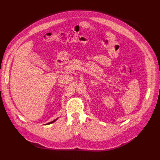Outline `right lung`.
Returning <instances> with one entry per match:
<instances>
[{"label":"right lung","instance_id":"1","mask_svg":"<svg viewBox=\"0 0 160 160\" xmlns=\"http://www.w3.org/2000/svg\"><path fill=\"white\" fill-rule=\"evenodd\" d=\"M57 119H55V120H53V121H52V122H49V123H48V124H51V123H52V122H55L56 120H57Z\"/></svg>","mask_w":160,"mask_h":160}]
</instances>
